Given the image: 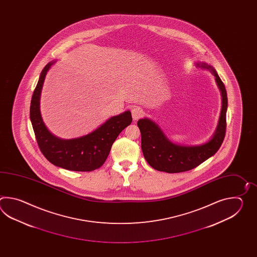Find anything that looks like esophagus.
I'll use <instances>...</instances> for the list:
<instances>
[{
    "label": "esophagus",
    "mask_w": 257,
    "mask_h": 257,
    "mask_svg": "<svg viewBox=\"0 0 257 257\" xmlns=\"http://www.w3.org/2000/svg\"><path fill=\"white\" fill-rule=\"evenodd\" d=\"M131 114H132V117L134 120H138L139 118H141L142 115H143V110L139 107V106H135L131 109Z\"/></svg>",
    "instance_id": "obj_1"
}]
</instances>
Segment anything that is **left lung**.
<instances>
[{
    "mask_svg": "<svg viewBox=\"0 0 257 257\" xmlns=\"http://www.w3.org/2000/svg\"><path fill=\"white\" fill-rule=\"evenodd\" d=\"M196 67L209 71L221 93V110L218 125L208 142L198 145H181L170 141L154 121L144 117L138 121L142 134V150L144 158L153 169L169 174L186 172L196 168L213 156L223 142L226 132V113L228 107L227 92L213 67L206 62H197Z\"/></svg>",
    "mask_w": 257,
    "mask_h": 257,
    "instance_id": "1",
    "label": "left lung"
}]
</instances>
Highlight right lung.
Returning <instances> with one entry per match:
<instances>
[{"label": "right lung", "mask_w": 257, "mask_h": 257, "mask_svg": "<svg viewBox=\"0 0 257 257\" xmlns=\"http://www.w3.org/2000/svg\"><path fill=\"white\" fill-rule=\"evenodd\" d=\"M56 60L44 67L30 104V120L39 149L51 164L76 172H91L104 164L111 147L121 131L130 126V110L114 115L87 135L64 140L55 136L45 125L40 113V95L45 77Z\"/></svg>", "instance_id": "1"}]
</instances>
